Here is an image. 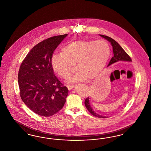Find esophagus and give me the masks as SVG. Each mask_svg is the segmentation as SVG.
Here are the masks:
<instances>
[{
    "mask_svg": "<svg viewBox=\"0 0 151 151\" xmlns=\"http://www.w3.org/2000/svg\"><path fill=\"white\" fill-rule=\"evenodd\" d=\"M67 87L68 88V89L69 90H71V89H72L73 88H74V85H73V84L68 85V86H67Z\"/></svg>",
    "mask_w": 151,
    "mask_h": 151,
    "instance_id": "obj_1",
    "label": "esophagus"
}]
</instances>
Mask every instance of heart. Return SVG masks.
Segmentation results:
<instances>
[{
    "label": "heart",
    "instance_id": "b5f03b06",
    "mask_svg": "<svg viewBox=\"0 0 151 151\" xmlns=\"http://www.w3.org/2000/svg\"><path fill=\"white\" fill-rule=\"evenodd\" d=\"M110 54V46L104 40H78L66 45L62 54H53L51 64L63 79L69 76L74 65L75 71L67 80V83H73L96 77L106 64Z\"/></svg>",
    "mask_w": 151,
    "mask_h": 151
}]
</instances>
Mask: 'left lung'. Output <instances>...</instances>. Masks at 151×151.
<instances>
[{
  "mask_svg": "<svg viewBox=\"0 0 151 151\" xmlns=\"http://www.w3.org/2000/svg\"><path fill=\"white\" fill-rule=\"evenodd\" d=\"M100 36L102 37V38H104L106 40H108V41L111 44V46L113 47L114 56H113V57L111 58L108 66H109L110 65L115 63L116 62H120V61L127 62H132V60H131V58L129 57V55L123 49V48L119 45V44L117 42H116L114 40H113V38H111L108 36L101 35H100ZM84 104H85V105L86 106L87 110L89 111V113L92 115H93L94 116L98 117L99 118H106V116H105L97 114L96 113L94 112L93 109L91 106L89 97H87L86 99Z\"/></svg>",
  "mask_w": 151,
  "mask_h": 151,
  "instance_id": "8db88e82",
  "label": "left lung"
}]
</instances>
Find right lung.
<instances>
[{"instance_id": "obj_1", "label": "right lung", "mask_w": 151, "mask_h": 151, "mask_svg": "<svg viewBox=\"0 0 151 151\" xmlns=\"http://www.w3.org/2000/svg\"><path fill=\"white\" fill-rule=\"evenodd\" d=\"M67 34L52 37L34 46L20 65V94L32 111L42 116L57 114L64 106L68 90L55 76L51 64L54 51Z\"/></svg>"}]
</instances>
